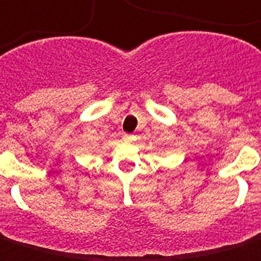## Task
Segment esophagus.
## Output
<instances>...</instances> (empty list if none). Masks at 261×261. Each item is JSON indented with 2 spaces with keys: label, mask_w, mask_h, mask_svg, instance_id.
I'll use <instances>...</instances> for the list:
<instances>
[{
  "label": "esophagus",
  "mask_w": 261,
  "mask_h": 261,
  "mask_svg": "<svg viewBox=\"0 0 261 261\" xmlns=\"http://www.w3.org/2000/svg\"><path fill=\"white\" fill-rule=\"evenodd\" d=\"M123 139L126 142H131V141H134L135 139V135H133V134H124L123 135Z\"/></svg>",
  "instance_id": "1"
}]
</instances>
